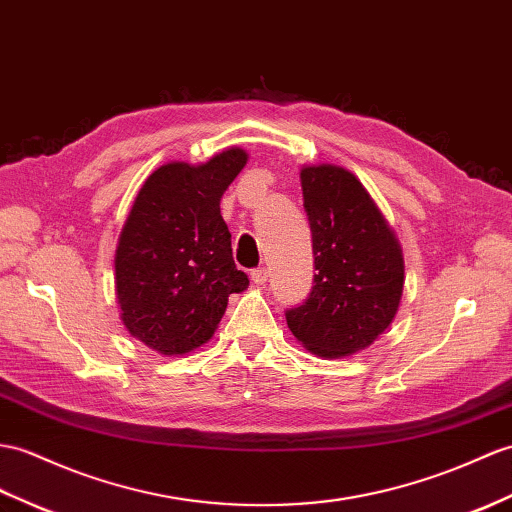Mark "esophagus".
Segmentation results:
<instances>
[{
  "label": "esophagus",
  "instance_id": "1",
  "mask_svg": "<svg viewBox=\"0 0 512 512\" xmlns=\"http://www.w3.org/2000/svg\"><path fill=\"white\" fill-rule=\"evenodd\" d=\"M251 279H253L257 285L266 283V281H268V270H266V268H255V270L251 272Z\"/></svg>",
  "mask_w": 512,
  "mask_h": 512
}]
</instances>
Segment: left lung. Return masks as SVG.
Returning <instances> with one entry per match:
<instances>
[{
  "label": "left lung",
  "mask_w": 512,
  "mask_h": 512,
  "mask_svg": "<svg viewBox=\"0 0 512 512\" xmlns=\"http://www.w3.org/2000/svg\"><path fill=\"white\" fill-rule=\"evenodd\" d=\"M301 187L316 275L310 296L285 320L305 349L342 358L371 347L395 318L406 281L401 246L349 170L307 165Z\"/></svg>",
  "instance_id": "left-lung-1"
}]
</instances>
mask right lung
<instances>
[{
	"instance_id": "obj_1",
	"label": "right lung",
	"mask_w": 512,
	"mask_h": 512,
	"mask_svg": "<svg viewBox=\"0 0 512 512\" xmlns=\"http://www.w3.org/2000/svg\"><path fill=\"white\" fill-rule=\"evenodd\" d=\"M229 148L207 163H165L141 185L115 251V290L130 336L183 355L216 331L229 294L248 288L233 261L220 198L246 165Z\"/></svg>"
}]
</instances>
